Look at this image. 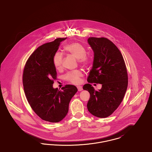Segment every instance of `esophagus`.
<instances>
[{"instance_id": "1", "label": "esophagus", "mask_w": 152, "mask_h": 152, "mask_svg": "<svg viewBox=\"0 0 152 152\" xmlns=\"http://www.w3.org/2000/svg\"><path fill=\"white\" fill-rule=\"evenodd\" d=\"M77 89L79 91H81L83 90V87L81 86H77Z\"/></svg>"}]
</instances>
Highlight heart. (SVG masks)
<instances>
[{"label":"heart","instance_id":"b5f03b06","mask_svg":"<svg viewBox=\"0 0 152 152\" xmlns=\"http://www.w3.org/2000/svg\"><path fill=\"white\" fill-rule=\"evenodd\" d=\"M64 50L68 53L77 58L79 62L82 65H88L91 62L90 56L86 53V49L85 47L80 43L73 42L68 44L64 47ZM62 60L63 56L60 53L56 52L55 53L52 62L56 69L60 70L61 68ZM81 76L82 73L80 71H73L67 73L65 76V79L73 84H77L79 83Z\"/></svg>","mask_w":152,"mask_h":152}]
</instances>
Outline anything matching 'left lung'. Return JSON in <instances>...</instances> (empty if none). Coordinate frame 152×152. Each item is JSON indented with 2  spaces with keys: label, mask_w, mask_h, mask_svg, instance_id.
<instances>
[{
  "label": "left lung",
  "mask_w": 152,
  "mask_h": 152,
  "mask_svg": "<svg viewBox=\"0 0 152 152\" xmlns=\"http://www.w3.org/2000/svg\"><path fill=\"white\" fill-rule=\"evenodd\" d=\"M88 43L94 52V58L87 81L101 84L102 87L96 91L90 84L83 86L91 96L87 108L94 116L105 118L123 101L128 83L127 70L122 54L109 39L91 37Z\"/></svg>",
  "instance_id": "left-lung-1"
}]
</instances>
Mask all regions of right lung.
<instances>
[{
	"instance_id": "obj_1",
	"label": "right lung",
	"mask_w": 152,
	"mask_h": 152,
	"mask_svg": "<svg viewBox=\"0 0 152 152\" xmlns=\"http://www.w3.org/2000/svg\"><path fill=\"white\" fill-rule=\"evenodd\" d=\"M65 39L58 38L39 47L29 56L23 71V84L27 101L37 116L50 123H58L65 117L69 102L77 92L73 85H66L61 91L53 87L57 72L52 59Z\"/></svg>"
}]
</instances>
